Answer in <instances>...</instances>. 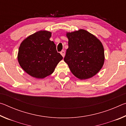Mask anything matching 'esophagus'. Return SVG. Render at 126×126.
I'll use <instances>...</instances> for the list:
<instances>
[{
	"label": "esophagus",
	"mask_w": 126,
	"mask_h": 126,
	"mask_svg": "<svg viewBox=\"0 0 126 126\" xmlns=\"http://www.w3.org/2000/svg\"><path fill=\"white\" fill-rule=\"evenodd\" d=\"M61 54L62 55L63 57H64V55H65V52H64V50L61 51Z\"/></svg>",
	"instance_id": "34e87169"
}]
</instances>
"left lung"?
<instances>
[{
	"label": "left lung",
	"instance_id": "8db88e82",
	"mask_svg": "<svg viewBox=\"0 0 126 126\" xmlns=\"http://www.w3.org/2000/svg\"><path fill=\"white\" fill-rule=\"evenodd\" d=\"M68 48L64 61L73 75L87 79L98 73L104 62V51L99 39L84 29L67 32Z\"/></svg>",
	"mask_w": 126,
	"mask_h": 126
}]
</instances>
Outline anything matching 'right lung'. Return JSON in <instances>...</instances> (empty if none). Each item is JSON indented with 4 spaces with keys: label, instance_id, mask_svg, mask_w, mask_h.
Masks as SVG:
<instances>
[{
    "label": "right lung",
    "instance_id": "obj_1",
    "mask_svg": "<svg viewBox=\"0 0 126 126\" xmlns=\"http://www.w3.org/2000/svg\"><path fill=\"white\" fill-rule=\"evenodd\" d=\"M52 33L40 31L30 35L21 43L18 61L22 69L32 77L43 79L54 71L63 57L49 40Z\"/></svg>",
    "mask_w": 126,
    "mask_h": 126
}]
</instances>
